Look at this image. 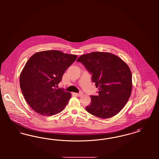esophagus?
Masks as SVG:
<instances>
[{
	"mask_svg": "<svg viewBox=\"0 0 159 159\" xmlns=\"http://www.w3.org/2000/svg\"><path fill=\"white\" fill-rule=\"evenodd\" d=\"M75 95H77L78 97H81L82 95H83V93L82 92H80V93H75Z\"/></svg>",
	"mask_w": 159,
	"mask_h": 159,
	"instance_id": "obj_1",
	"label": "esophagus"
}]
</instances>
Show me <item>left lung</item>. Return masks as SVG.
<instances>
[{"mask_svg": "<svg viewBox=\"0 0 159 159\" xmlns=\"http://www.w3.org/2000/svg\"><path fill=\"white\" fill-rule=\"evenodd\" d=\"M80 62L92 74V80L98 88V95L91 96L86 107L89 113L108 119L119 113L126 104L132 89V73L128 64L117 55L93 52L81 55Z\"/></svg>", "mask_w": 159, "mask_h": 159, "instance_id": "8db88e82", "label": "left lung"}]
</instances>
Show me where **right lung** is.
<instances>
[{
	"label": "right lung",
	"instance_id": "right-lung-1",
	"mask_svg": "<svg viewBox=\"0 0 159 159\" xmlns=\"http://www.w3.org/2000/svg\"><path fill=\"white\" fill-rule=\"evenodd\" d=\"M77 55L60 51H40L33 54L20 76L23 96L31 108L42 116L62 111L68 104L71 93L55 86Z\"/></svg>",
	"mask_w": 159,
	"mask_h": 159
}]
</instances>
